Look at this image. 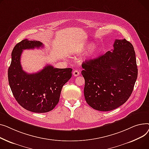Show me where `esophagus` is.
Returning a JSON list of instances; mask_svg holds the SVG:
<instances>
[{"label": "esophagus", "instance_id": "esophagus-1", "mask_svg": "<svg viewBox=\"0 0 149 149\" xmlns=\"http://www.w3.org/2000/svg\"><path fill=\"white\" fill-rule=\"evenodd\" d=\"M80 73L77 70H74L73 72V74L74 76H77L79 75Z\"/></svg>", "mask_w": 149, "mask_h": 149}]
</instances>
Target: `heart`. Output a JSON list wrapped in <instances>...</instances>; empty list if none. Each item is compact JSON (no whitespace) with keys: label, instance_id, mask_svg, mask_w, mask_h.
Returning a JSON list of instances; mask_svg holds the SVG:
<instances>
[{"label":"heart","instance_id":"b5f03b06","mask_svg":"<svg viewBox=\"0 0 149 149\" xmlns=\"http://www.w3.org/2000/svg\"><path fill=\"white\" fill-rule=\"evenodd\" d=\"M93 47V44L88 43V44H87V45L85 46V49H91ZM98 52H99L98 48L95 47H93L91 49V51H90V55H92V56L95 55V54H97L98 53Z\"/></svg>","mask_w":149,"mask_h":149}]
</instances>
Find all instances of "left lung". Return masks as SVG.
<instances>
[{
    "mask_svg": "<svg viewBox=\"0 0 149 149\" xmlns=\"http://www.w3.org/2000/svg\"><path fill=\"white\" fill-rule=\"evenodd\" d=\"M113 50L82 64L84 96L89 105L109 111L124 104L132 94L137 79L135 52L126 39L116 40Z\"/></svg>",
    "mask_w": 149,
    "mask_h": 149,
    "instance_id": "left-lung-1",
    "label": "left lung"
}]
</instances>
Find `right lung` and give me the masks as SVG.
<instances>
[{
    "label": "right lung",
    "mask_w": 149,
    "mask_h": 149,
    "mask_svg": "<svg viewBox=\"0 0 149 149\" xmlns=\"http://www.w3.org/2000/svg\"><path fill=\"white\" fill-rule=\"evenodd\" d=\"M40 47L43 45L39 41L25 39L17 43L12 52L8 76L14 97L20 105L31 112L45 113L58 103L63 85L72 76V68L47 65L37 73L25 72L20 64L23 50Z\"/></svg>",
    "instance_id": "1"
}]
</instances>
